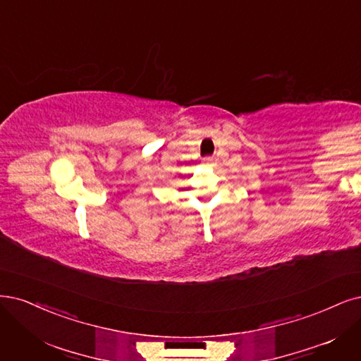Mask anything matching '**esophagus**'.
Here are the masks:
<instances>
[{"label": "esophagus", "mask_w": 361, "mask_h": 361, "mask_svg": "<svg viewBox=\"0 0 361 361\" xmlns=\"http://www.w3.org/2000/svg\"><path fill=\"white\" fill-rule=\"evenodd\" d=\"M203 163H204L206 166H214L215 158H214V157H206V158H203Z\"/></svg>", "instance_id": "34e87169"}]
</instances>
